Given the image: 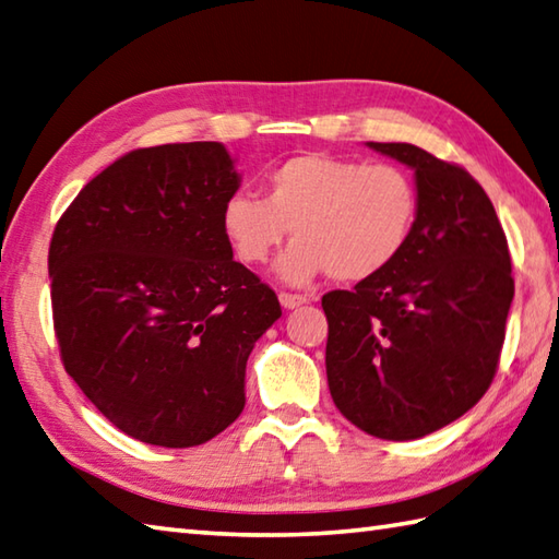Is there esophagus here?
Instances as JSON below:
<instances>
[{"instance_id":"esophagus-1","label":"esophagus","mask_w":559,"mask_h":559,"mask_svg":"<svg viewBox=\"0 0 559 559\" xmlns=\"http://www.w3.org/2000/svg\"><path fill=\"white\" fill-rule=\"evenodd\" d=\"M278 300L283 307H286V310H295V307L307 302V298H302V295H293V293H278Z\"/></svg>"}]
</instances>
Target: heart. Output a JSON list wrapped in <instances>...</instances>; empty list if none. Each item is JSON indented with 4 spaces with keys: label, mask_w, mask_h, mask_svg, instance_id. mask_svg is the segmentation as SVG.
I'll return each mask as SVG.
<instances>
[{
    "label": "heart",
    "mask_w": 559,
    "mask_h": 559,
    "mask_svg": "<svg viewBox=\"0 0 559 559\" xmlns=\"http://www.w3.org/2000/svg\"><path fill=\"white\" fill-rule=\"evenodd\" d=\"M418 187L394 163L300 153L264 175V199L233 194L221 228L235 259L261 264L283 237L295 242L276 261L290 286L329 271L343 283L372 278L406 249L418 221Z\"/></svg>",
    "instance_id": "obj_1"
}]
</instances>
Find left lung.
<instances>
[{
    "label": "left lung",
    "instance_id": "8db88e82",
    "mask_svg": "<svg viewBox=\"0 0 559 559\" xmlns=\"http://www.w3.org/2000/svg\"><path fill=\"white\" fill-rule=\"evenodd\" d=\"M367 146L413 170L418 221L394 264L322 298L326 379L353 425L408 442L488 391L514 298L512 259L492 201L466 170L413 144Z\"/></svg>",
    "mask_w": 559,
    "mask_h": 559
}]
</instances>
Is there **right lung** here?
Instances as JSON below:
<instances>
[{"label":"right lung","instance_id":"add662e5","mask_svg":"<svg viewBox=\"0 0 559 559\" xmlns=\"http://www.w3.org/2000/svg\"><path fill=\"white\" fill-rule=\"evenodd\" d=\"M240 189L218 141L139 148L81 189L47 269L64 370L139 442L187 449L245 408V367L281 317L233 259L221 213Z\"/></svg>","mask_w":559,"mask_h":559}]
</instances>
